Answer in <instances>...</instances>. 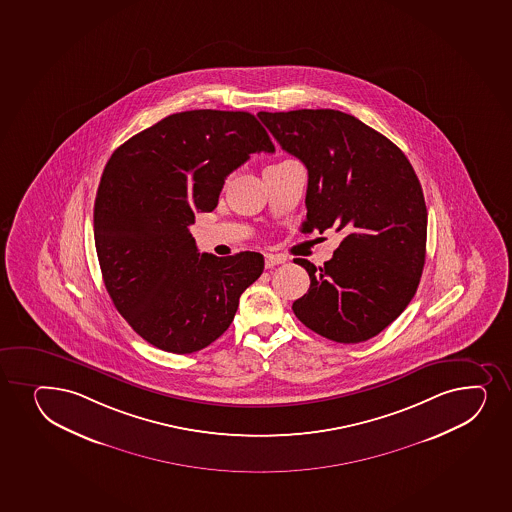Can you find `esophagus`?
<instances>
[{
  "mask_svg": "<svg viewBox=\"0 0 512 512\" xmlns=\"http://www.w3.org/2000/svg\"><path fill=\"white\" fill-rule=\"evenodd\" d=\"M284 262H286L284 255H274V253H267V255H265V267H267V269H272V267L284 264Z\"/></svg>",
  "mask_w": 512,
  "mask_h": 512,
  "instance_id": "obj_1",
  "label": "esophagus"
}]
</instances>
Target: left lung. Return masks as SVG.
<instances>
[{"instance_id": "1", "label": "left lung", "mask_w": 512, "mask_h": 512, "mask_svg": "<svg viewBox=\"0 0 512 512\" xmlns=\"http://www.w3.org/2000/svg\"><path fill=\"white\" fill-rule=\"evenodd\" d=\"M259 117L308 170L305 226L345 235L323 267L294 260L311 281L294 315L340 344L371 339L402 315L424 269L427 209L414 168L397 144L340 110Z\"/></svg>"}]
</instances>
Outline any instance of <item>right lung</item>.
I'll return each instance as SVG.
<instances>
[{
    "label": "right lung",
    "instance_id": "add662e5",
    "mask_svg": "<svg viewBox=\"0 0 512 512\" xmlns=\"http://www.w3.org/2000/svg\"><path fill=\"white\" fill-rule=\"evenodd\" d=\"M274 150L255 115L204 109L168 115L112 153L95 199V248L115 308L146 342L190 354L228 330L264 257L199 253L189 226L194 211L218 206L224 178Z\"/></svg>",
    "mask_w": 512,
    "mask_h": 512
}]
</instances>
